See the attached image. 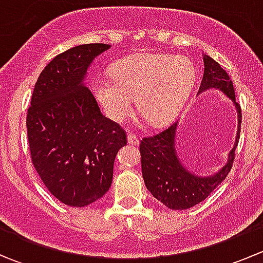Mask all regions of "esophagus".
<instances>
[{"instance_id":"34e87169","label":"esophagus","mask_w":263,"mask_h":263,"mask_svg":"<svg viewBox=\"0 0 263 263\" xmlns=\"http://www.w3.org/2000/svg\"><path fill=\"white\" fill-rule=\"evenodd\" d=\"M127 139H128V144L134 145V146H137V145L140 144L139 137H137L135 134H132V132H131V134H128V136H127Z\"/></svg>"}]
</instances>
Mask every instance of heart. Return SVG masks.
I'll return each mask as SVG.
<instances>
[{"label": "heart", "instance_id": "obj_1", "mask_svg": "<svg viewBox=\"0 0 263 263\" xmlns=\"http://www.w3.org/2000/svg\"><path fill=\"white\" fill-rule=\"evenodd\" d=\"M196 81L193 63L183 55H129L112 66V79L98 78L94 92L107 115L121 122L137 109L154 126L171 122L181 112Z\"/></svg>", "mask_w": 263, "mask_h": 263}]
</instances>
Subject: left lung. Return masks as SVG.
Masks as SVG:
<instances>
[{
  "label": "left lung",
  "instance_id": "obj_1",
  "mask_svg": "<svg viewBox=\"0 0 263 263\" xmlns=\"http://www.w3.org/2000/svg\"><path fill=\"white\" fill-rule=\"evenodd\" d=\"M203 78L201 81L198 92H202L210 87H216L224 91L234 103L239 117L237 140L234 147L229 154L228 163L224 168L220 169L216 174L211 177H197L188 172L178 160L174 148V137H176L178 122L165 128L164 131L144 137L140 144L141 154L142 178L145 185L151 195L160 201L163 205L172 210H185L211 195V192L220 184L229 172L232 171L235 158L238 141L240 136V124H242V109L235 100V91L233 81L227 71L214 61L210 55H203Z\"/></svg>",
  "mask_w": 263,
  "mask_h": 263
}]
</instances>
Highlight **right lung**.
I'll list each match as a JSON object with an SVG mask.
<instances>
[{
  "mask_svg": "<svg viewBox=\"0 0 263 263\" xmlns=\"http://www.w3.org/2000/svg\"><path fill=\"white\" fill-rule=\"evenodd\" d=\"M109 44H81L55 55L36 80L26 115L31 163L57 200L84 208L112 184L126 131L103 116L82 80Z\"/></svg>",
  "mask_w": 263,
  "mask_h": 263,
  "instance_id": "add662e5",
  "label": "right lung"
}]
</instances>
